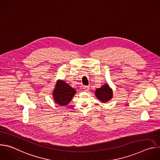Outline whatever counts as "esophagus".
I'll use <instances>...</instances> for the list:
<instances>
[{
    "label": "esophagus",
    "mask_w": 160,
    "mask_h": 160,
    "mask_svg": "<svg viewBox=\"0 0 160 160\" xmlns=\"http://www.w3.org/2000/svg\"><path fill=\"white\" fill-rule=\"evenodd\" d=\"M83 90L87 92V91H88V90H89V87H88V86H85V87H83Z\"/></svg>",
    "instance_id": "34e87169"
}]
</instances>
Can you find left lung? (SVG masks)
Returning a JSON list of instances; mask_svg holds the SVG:
<instances>
[{
	"mask_svg": "<svg viewBox=\"0 0 160 160\" xmlns=\"http://www.w3.org/2000/svg\"><path fill=\"white\" fill-rule=\"evenodd\" d=\"M112 90L108 85H104L102 87L97 88L96 90V96L99 100L102 102H106L112 98Z\"/></svg>",
	"mask_w": 160,
	"mask_h": 160,
	"instance_id": "left-lung-1",
	"label": "left lung"
}]
</instances>
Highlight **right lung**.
Segmentation results:
<instances>
[{
  "label": "right lung",
  "instance_id": "add662e5",
  "mask_svg": "<svg viewBox=\"0 0 160 160\" xmlns=\"http://www.w3.org/2000/svg\"><path fill=\"white\" fill-rule=\"evenodd\" d=\"M75 93V90L69 85L63 81H59L53 92L54 99L58 104L66 106L71 101Z\"/></svg>",
  "mask_w": 160,
  "mask_h": 160
}]
</instances>
